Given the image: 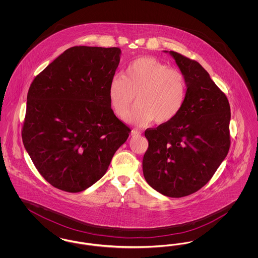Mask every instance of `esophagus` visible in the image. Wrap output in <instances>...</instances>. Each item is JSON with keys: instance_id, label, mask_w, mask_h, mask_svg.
Returning a JSON list of instances; mask_svg holds the SVG:
<instances>
[{"instance_id": "34e87169", "label": "esophagus", "mask_w": 258, "mask_h": 258, "mask_svg": "<svg viewBox=\"0 0 258 258\" xmlns=\"http://www.w3.org/2000/svg\"><path fill=\"white\" fill-rule=\"evenodd\" d=\"M131 135H132V136H140L141 133L138 132V131H136V130H133L132 133H131Z\"/></svg>"}]
</instances>
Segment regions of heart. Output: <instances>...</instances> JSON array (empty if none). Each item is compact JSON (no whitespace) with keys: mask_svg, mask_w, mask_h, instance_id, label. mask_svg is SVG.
I'll return each mask as SVG.
<instances>
[{"mask_svg":"<svg viewBox=\"0 0 258 258\" xmlns=\"http://www.w3.org/2000/svg\"><path fill=\"white\" fill-rule=\"evenodd\" d=\"M184 74L152 57L130 62L123 77L114 76L108 85V99L115 115L123 118L134 103L137 105L127 116L128 123L146 125L152 121L168 123L183 109L186 98Z\"/></svg>","mask_w":258,"mask_h":258,"instance_id":"heart-1","label":"heart"}]
</instances>
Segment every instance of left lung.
I'll return each instance as SVG.
<instances>
[{
  "instance_id": "8db88e82",
  "label": "left lung",
  "mask_w": 258,
  "mask_h": 258,
  "mask_svg": "<svg viewBox=\"0 0 258 258\" xmlns=\"http://www.w3.org/2000/svg\"><path fill=\"white\" fill-rule=\"evenodd\" d=\"M169 54L185 77L186 98L172 121L146 130L149 147L142 166L154 189L183 197L207 184L227 156L231 114L226 96L199 62Z\"/></svg>"
}]
</instances>
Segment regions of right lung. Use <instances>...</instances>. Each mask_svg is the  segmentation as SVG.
Segmentation results:
<instances>
[{"label":"right lung","instance_id":"obj_1","mask_svg":"<svg viewBox=\"0 0 258 258\" xmlns=\"http://www.w3.org/2000/svg\"><path fill=\"white\" fill-rule=\"evenodd\" d=\"M121 53L71 47L30 86L23 144L37 171L61 190L79 192L98 182L131 133L107 95Z\"/></svg>","mask_w":258,"mask_h":258}]
</instances>
